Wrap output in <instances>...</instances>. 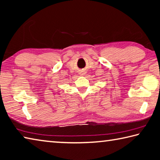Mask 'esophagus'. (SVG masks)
Wrapping results in <instances>:
<instances>
[{
    "label": "esophagus",
    "mask_w": 160,
    "mask_h": 160,
    "mask_svg": "<svg viewBox=\"0 0 160 160\" xmlns=\"http://www.w3.org/2000/svg\"><path fill=\"white\" fill-rule=\"evenodd\" d=\"M85 72H81V75H85Z\"/></svg>",
    "instance_id": "34e87169"
}]
</instances>
